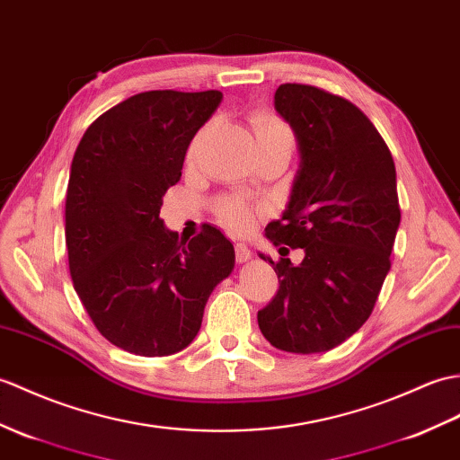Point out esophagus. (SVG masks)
Here are the masks:
<instances>
[{"instance_id": "34e87169", "label": "esophagus", "mask_w": 460, "mask_h": 460, "mask_svg": "<svg viewBox=\"0 0 460 460\" xmlns=\"http://www.w3.org/2000/svg\"><path fill=\"white\" fill-rule=\"evenodd\" d=\"M234 252H237V261L239 262H247V261H251V256H252L251 249L244 243L234 244Z\"/></svg>"}]
</instances>
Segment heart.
<instances>
[{
  "label": "heart",
  "mask_w": 460,
  "mask_h": 460,
  "mask_svg": "<svg viewBox=\"0 0 460 460\" xmlns=\"http://www.w3.org/2000/svg\"><path fill=\"white\" fill-rule=\"evenodd\" d=\"M252 133L256 137V143L269 141V138H286V141L292 143L290 129L280 119H276V117L269 113H259L252 117ZM219 216L223 223L234 233L251 229L254 221L252 208L243 204L239 199H223L219 204Z\"/></svg>",
  "instance_id": "obj_1"
}]
</instances>
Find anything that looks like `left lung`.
Segmentation results:
<instances>
[{"mask_svg":"<svg viewBox=\"0 0 460 460\" xmlns=\"http://www.w3.org/2000/svg\"><path fill=\"white\" fill-rule=\"evenodd\" d=\"M274 110L292 127L300 164L266 239L304 249V261L259 252L280 288L256 319L272 347L314 355L357 333L378 300L400 227L396 166L376 127L345 98L282 84Z\"/></svg>","mask_w":460,"mask_h":460,"instance_id":"8db88e82","label":"left lung"}]
</instances>
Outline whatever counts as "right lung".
Returning <instances> with one entry per match:
<instances>
[{
  "instance_id": "add662e5",
  "label": "right lung",
  "mask_w": 460,
  "mask_h": 460,
  "mask_svg": "<svg viewBox=\"0 0 460 460\" xmlns=\"http://www.w3.org/2000/svg\"><path fill=\"white\" fill-rule=\"evenodd\" d=\"M223 93L153 90L95 119L74 153L66 249L74 290L100 333L138 357L196 339L209 296L234 266L219 229L191 241L164 227L163 196Z\"/></svg>"
}]
</instances>
